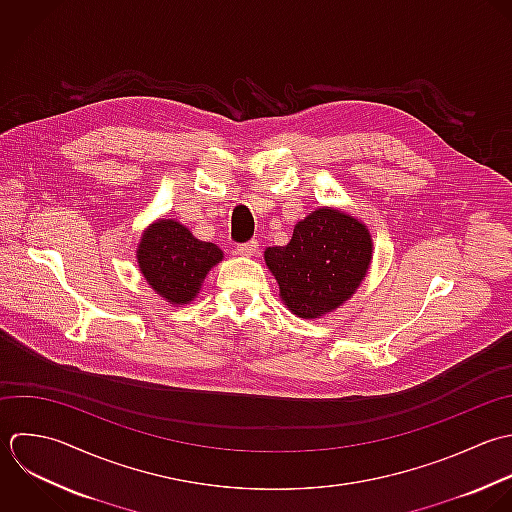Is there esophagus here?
Returning a JSON list of instances; mask_svg holds the SVG:
<instances>
[{
  "instance_id": "34e87169",
  "label": "esophagus",
  "mask_w": 512,
  "mask_h": 512,
  "mask_svg": "<svg viewBox=\"0 0 512 512\" xmlns=\"http://www.w3.org/2000/svg\"><path fill=\"white\" fill-rule=\"evenodd\" d=\"M259 251V243L255 239L247 241V243H241L235 247V255H241V257H253L255 253Z\"/></svg>"
}]
</instances>
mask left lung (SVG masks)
I'll return each instance as SVG.
<instances>
[{
	"mask_svg": "<svg viewBox=\"0 0 512 512\" xmlns=\"http://www.w3.org/2000/svg\"><path fill=\"white\" fill-rule=\"evenodd\" d=\"M371 261L369 227L339 207L311 211L295 225L287 245L265 249L281 301L301 319H321L347 303Z\"/></svg>",
	"mask_w": 512,
	"mask_h": 512,
	"instance_id": "obj_1",
	"label": "left lung"
}]
</instances>
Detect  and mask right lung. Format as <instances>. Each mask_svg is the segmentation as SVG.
<instances>
[{
    "label": "right lung",
    "mask_w": 512,
    "mask_h": 512,
    "mask_svg": "<svg viewBox=\"0 0 512 512\" xmlns=\"http://www.w3.org/2000/svg\"><path fill=\"white\" fill-rule=\"evenodd\" d=\"M137 265L147 285L169 305L191 303L207 273L223 261L215 243L199 241L175 219H157L137 243Z\"/></svg>",
    "instance_id": "1"
}]
</instances>
